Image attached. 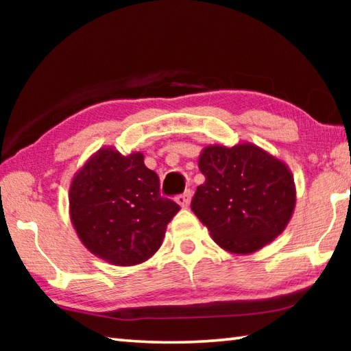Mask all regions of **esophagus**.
Returning <instances> with one entry per match:
<instances>
[{"instance_id":"esophagus-1","label":"esophagus","mask_w":351,"mask_h":351,"mask_svg":"<svg viewBox=\"0 0 351 351\" xmlns=\"http://www.w3.org/2000/svg\"><path fill=\"white\" fill-rule=\"evenodd\" d=\"M190 201H192V192H190V190H186V192L180 195V197H176V203L180 204L182 209H187Z\"/></svg>"}]
</instances>
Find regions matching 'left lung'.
Listing matches in <instances>:
<instances>
[{"mask_svg": "<svg viewBox=\"0 0 351 351\" xmlns=\"http://www.w3.org/2000/svg\"><path fill=\"white\" fill-rule=\"evenodd\" d=\"M206 182L197 189L192 210L224 251L249 255L280 235L295 209V184L282 159L240 142L206 145L198 158Z\"/></svg>", "mask_w": 351, "mask_h": 351, "instance_id": "1", "label": "left lung"}]
</instances>
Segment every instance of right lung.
<instances>
[{
	"label": "right lung",
	"instance_id": "obj_1",
	"mask_svg": "<svg viewBox=\"0 0 351 351\" xmlns=\"http://www.w3.org/2000/svg\"><path fill=\"white\" fill-rule=\"evenodd\" d=\"M180 206L159 195V178L144 154L123 156L100 147L75 171L69 186V218L82 245L114 266L147 261L162 245Z\"/></svg>",
	"mask_w": 351,
	"mask_h": 351
}]
</instances>
